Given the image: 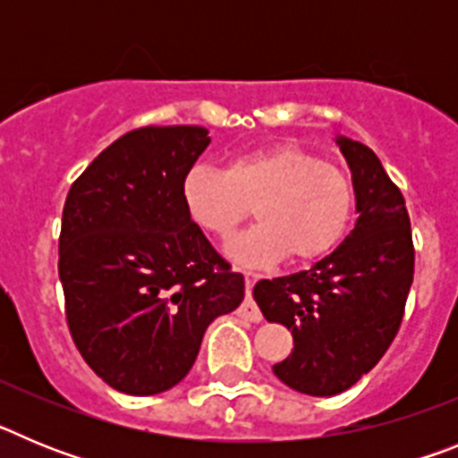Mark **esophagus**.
I'll return each instance as SVG.
<instances>
[{
	"mask_svg": "<svg viewBox=\"0 0 458 458\" xmlns=\"http://www.w3.org/2000/svg\"><path fill=\"white\" fill-rule=\"evenodd\" d=\"M245 286H248V298H245V302L241 305L238 314H241L242 318H248V321L259 323L264 318V314H261V310L257 307V302L252 301V277H250L248 273H245Z\"/></svg>",
	"mask_w": 458,
	"mask_h": 458,
	"instance_id": "1",
	"label": "esophagus"
}]
</instances>
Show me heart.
<instances>
[{
	"label": "heart",
	"mask_w": 458,
	"mask_h": 458,
	"mask_svg": "<svg viewBox=\"0 0 458 458\" xmlns=\"http://www.w3.org/2000/svg\"><path fill=\"white\" fill-rule=\"evenodd\" d=\"M181 199L201 229L226 236L250 213L248 232L225 242V254L248 268L289 257L310 264L337 248L353 217V183L342 169L293 144L252 148L226 169L194 165L181 181Z\"/></svg>",
	"instance_id": "heart-1"
}]
</instances>
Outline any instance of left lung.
Masks as SVG:
<instances>
[{
	"label": "left lung",
	"instance_id": "1",
	"mask_svg": "<svg viewBox=\"0 0 458 458\" xmlns=\"http://www.w3.org/2000/svg\"><path fill=\"white\" fill-rule=\"evenodd\" d=\"M335 141L353 181V232L310 270L261 279L252 291L266 321L293 335L275 376L310 396L339 394L374 369L402 326L415 268L399 188L369 147L344 135Z\"/></svg>",
	"mask_w": 458,
	"mask_h": 458
}]
</instances>
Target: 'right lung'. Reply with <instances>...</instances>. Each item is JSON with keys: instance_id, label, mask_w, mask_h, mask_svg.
I'll return each mask as SVG.
<instances>
[{"instance_id": "right-lung-1", "label": "right lung", "mask_w": 458, "mask_h": 458, "mask_svg": "<svg viewBox=\"0 0 458 458\" xmlns=\"http://www.w3.org/2000/svg\"><path fill=\"white\" fill-rule=\"evenodd\" d=\"M210 137L148 125L109 144L66 197L59 279L87 365L109 387L148 396L192 369L206 327L236 310L245 279L213 250L181 199Z\"/></svg>"}]
</instances>
